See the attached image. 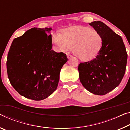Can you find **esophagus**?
Masks as SVG:
<instances>
[{
  "instance_id": "obj_1",
  "label": "esophagus",
  "mask_w": 130,
  "mask_h": 130,
  "mask_svg": "<svg viewBox=\"0 0 130 130\" xmlns=\"http://www.w3.org/2000/svg\"><path fill=\"white\" fill-rule=\"evenodd\" d=\"M67 58L68 59H70V58H71V57H73V56H72L71 55H67Z\"/></svg>"
}]
</instances>
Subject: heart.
<instances>
[{"label":"heart","mask_w":130,"mask_h":130,"mask_svg":"<svg viewBox=\"0 0 130 130\" xmlns=\"http://www.w3.org/2000/svg\"><path fill=\"white\" fill-rule=\"evenodd\" d=\"M52 42L56 50L72 51L80 60L90 61L97 57L103 47V41L98 31L89 27L75 26L63 30L52 36Z\"/></svg>","instance_id":"heart-1"}]
</instances>
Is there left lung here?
<instances>
[{
  "instance_id": "1",
  "label": "left lung",
  "mask_w": 130,
  "mask_h": 130,
  "mask_svg": "<svg viewBox=\"0 0 130 130\" xmlns=\"http://www.w3.org/2000/svg\"><path fill=\"white\" fill-rule=\"evenodd\" d=\"M103 38V47L93 60L78 66L83 86L93 94H107L122 81L125 72L127 53L122 38L101 21L89 23Z\"/></svg>"
}]
</instances>
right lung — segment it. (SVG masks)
Masks as SVG:
<instances>
[{
    "mask_svg": "<svg viewBox=\"0 0 130 130\" xmlns=\"http://www.w3.org/2000/svg\"><path fill=\"white\" fill-rule=\"evenodd\" d=\"M51 27H34L15 38L8 51L7 71L8 79L20 95L42 100L57 89L66 55L51 50Z\"/></svg>",
    "mask_w": 130,
    "mask_h": 130,
    "instance_id": "add662e5",
    "label": "right lung"
}]
</instances>
